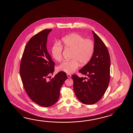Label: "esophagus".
I'll return each instance as SVG.
<instances>
[{
	"instance_id": "obj_1",
	"label": "esophagus",
	"mask_w": 133,
	"mask_h": 133,
	"mask_svg": "<svg viewBox=\"0 0 133 133\" xmlns=\"http://www.w3.org/2000/svg\"><path fill=\"white\" fill-rule=\"evenodd\" d=\"M67 76H68V78H70V77H71V75L70 74H67Z\"/></svg>"
}]
</instances>
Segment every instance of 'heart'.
I'll list each match as a JSON object with an SVG mask.
<instances>
[{
    "mask_svg": "<svg viewBox=\"0 0 133 133\" xmlns=\"http://www.w3.org/2000/svg\"><path fill=\"white\" fill-rule=\"evenodd\" d=\"M61 44L66 49L72 51L70 61H64L59 65L57 70L72 74L81 65H86L92 57L94 43L92 40L85 39L77 33H73L62 38ZM63 47L59 43H55L52 48V55L56 61L62 59Z\"/></svg>",
    "mask_w": 133,
    "mask_h": 133,
    "instance_id": "1",
    "label": "heart"
}]
</instances>
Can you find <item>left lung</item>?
Masks as SVG:
<instances>
[{
	"label": "left lung",
	"mask_w": 133,
	"mask_h": 133,
	"mask_svg": "<svg viewBox=\"0 0 133 133\" xmlns=\"http://www.w3.org/2000/svg\"><path fill=\"white\" fill-rule=\"evenodd\" d=\"M92 33L94 39L92 57L79 70L88 78L79 77L76 75L72 76L76 96L87 105L96 103L102 98L108 88L110 78L111 60L107 48L93 31Z\"/></svg>",
	"instance_id": "8db88e82"
}]
</instances>
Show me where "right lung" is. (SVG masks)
<instances>
[{"instance_id":"obj_1","label":"right lung","mask_w":133,"mask_h":133,"mask_svg":"<svg viewBox=\"0 0 133 133\" xmlns=\"http://www.w3.org/2000/svg\"><path fill=\"white\" fill-rule=\"evenodd\" d=\"M52 29H45L31 37L25 46L20 65L22 82L30 99L44 107L54 105L60 96V90L68 78L59 72L49 80L54 71L55 63L46 48L48 35Z\"/></svg>"}]
</instances>
